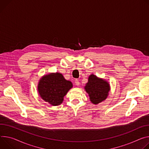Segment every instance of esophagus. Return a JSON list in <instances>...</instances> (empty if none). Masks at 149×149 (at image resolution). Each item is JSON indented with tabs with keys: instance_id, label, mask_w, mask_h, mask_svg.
<instances>
[{
	"instance_id": "34e87169",
	"label": "esophagus",
	"mask_w": 149,
	"mask_h": 149,
	"mask_svg": "<svg viewBox=\"0 0 149 149\" xmlns=\"http://www.w3.org/2000/svg\"><path fill=\"white\" fill-rule=\"evenodd\" d=\"M75 84L77 86H78L79 85V81L78 79H75Z\"/></svg>"
}]
</instances>
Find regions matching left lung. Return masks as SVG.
<instances>
[{"label":"left lung","instance_id":"1","mask_svg":"<svg viewBox=\"0 0 149 149\" xmlns=\"http://www.w3.org/2000/svg\"><path fill=\"white\" fill-rule=\"evenodd\" d=\"M84 88L88 94L91 103L97 104L107 98L110 91V85L106 80L91 74L88 77V83Z\"/></svg>","mask_w":149,"mask_h":149}]
</instances>
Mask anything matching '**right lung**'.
I'll use <instances>...</instances> for the list:
<instances>
[{"mask_svg": "<svg viewBox=\"0 0 149 149\" xmlns=\"http://www.w3.org/2000/svg\"><path fill=\"white\" fill-rule=\"evenodd\" d=\"M72 87L70 81L66 80L62 74L56 72L44 75L39 81L37 90L43 100L52 106H58Z\"/></svg>", "mask_w": 149, "mask_h": 149, "instance_id": "obj_1", "label": "right lung"}]
</instances>
